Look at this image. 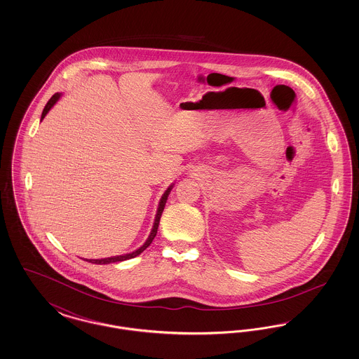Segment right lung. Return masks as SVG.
<instances>
[{
  "label": "right lung",
  "mask_w": 359,
  "mask_h": 359,
  "mask_svg": "<svg viewBox=\"0 0 359 359\" xmlns=\"http://www.w3.org/2000/svg\"><path fill=\"white\" fill-rule=\"evenodd\" d=\"M59 98H60V94H59V93H56V94H53V95H52L51 100L47 102L46 107H44V110H43V113H41V120L47 116V113L51 110L52 106L59 101ZM172 187H173V184L167 188V191L163 194V196H161V199H160V203H158V208H157V214H156V219H154V229H152V231H151L149 237H148V239L145 241V243H144L141 248H138L137 250L132 252V253H129V255H123V256L109 257V258H101V259H86V261L91 262V264L103 265V264H111V262H120V261H125V259H130V258H135V257L138 256V255H141V253H142V252H144V250H145V249L152 243V241H154V237H156V234H157V229H158L160 218H161V214H163V211H164V207H165V203H167V199H168V195H170V192H171Z\"/></svg>",
  "instance_id": "right-lung-1"
}]
</instances>
